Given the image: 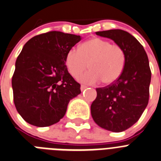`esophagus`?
<instances>
[{"label": "esophagus", "mask_w": 161, "mask_h": 161, "mask_svg": "<svg viewBox=\"0 0 161 161\" xmlns=\"http://www.w3.org/2000/svg\"><path fill=\"white\" fill-rule=\"evenodd\" d=\"M86 88H87V86H86V85H81V87H80L81 91H84V90L86 89Z\"/></svg>", "instance_id": "obj_1"}]
</instances>
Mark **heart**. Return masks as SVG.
<instances>
[{"label":"heart","instance_id":"1","mask_svg":"<svg viewBox=\"0 0 161 161\" xmlns=\"http://www.w3.org/2000/svg\"><path fill=\"white\" fill-rule=\"evenodd\" d=\"M91 70L80 78L86 83L101 82L111 84L119 79L126 63L125 52L121 46L108 40L95 38L84 42L79 49L71 48L66 56V66L74 78L79 77L87 69Z\"/></svg>","mask_w":161,"mask_h":161}]
</instances>
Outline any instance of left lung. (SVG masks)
<instances>
[{
    "instance_id": "obj_1",
    "label": "left lung",
    "mask_w": 161,
    "mask_h": 161,
    "mask_svg": "<svg viewBox=\"0 0 161 161\" xmlns=\"http://www.w3.org/2000/svg\"><path fill=\"white\" fill-rule=\"evenodd\" d=\"M95 34L112 39L125 52L126 63L121 75L108 86L96 88L97 97L91 106L92 118L99 127L120 132L138 121L148 103L151 82L148 58L143 46L124 30Z\"/></svg>"
}]
</instances>
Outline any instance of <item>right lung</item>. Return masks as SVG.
<instances>
[{"label": "right lung", "instance_id": "add662e5", "mask_svg": "<svg viewBox=\"0 0 161 161\" xmlns=\"http://www.w3.org/2000/svg\"><path fill=\"white\" fill-rule=\"evenodd\" d=\"M79 41L80 36L49 31L25 44L12 78L14 104L25 121L37 127L53 125L81 93L80 84L66 66V53Z\"/></svg>", "mask_w": 161, "mask_h": 161}]
</instances>
